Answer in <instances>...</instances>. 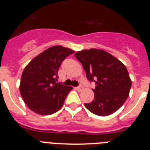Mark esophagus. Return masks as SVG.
<instances>
[{
	"label": "esophagus",
	"instance_id": "1",
	"mask_svg": "<svg viewBox=\"0 0 150 150\" xmlns=\"http://www.w3.org/2000/svg\"><path fill=\"white\" fill-rule=\"evenodd\" d=\"M76 89L78 91H82L83 90V86H79L76 87Z\"/></svg>",
	"mask_w": 150,
	"mask_h": 150
}]
</instances>
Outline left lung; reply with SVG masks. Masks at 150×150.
Here are the masks:
<instances>
[{"mask_svg":"<svg viewBox=\"0 0 150 150\" xmlns=\"http://www.w3.org/2000/svg\"><path fill=\"white\" fill-rule=\"evenodd\" d=\"M89 81L95 82V99L85 107L100 116L112 114L129 95L132 80L126 67L116 57L103 50L90 49L76 52Z\"/></svg>","mask_w":150,"mask_h":150,"instance_id":"obj_1","label":"left lung"}]
</instances>
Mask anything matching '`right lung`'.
Wrapping results in <instances>:
<instances>
[{
    "label": "right lung",
    "mask_w": 150,
    "mask_h": 150,
    "mask_svg": "<svg viewBox=\"0 0 150 150\" xmlns=\"http://www.w3.org/2000/svg\"><path fill=\"white\" fill-rule=\"evenodd\" d=\"M75 51L54 46L34 58L25 67L19 91L29 109L39 115L53 114L62 107L71 86L61 85L58 71L62 61Z\"/></svg>",
    "instance_id": "right-lung-1"
}]
</instances>
